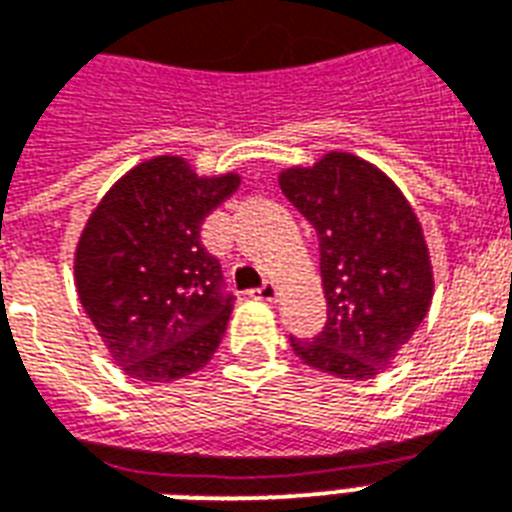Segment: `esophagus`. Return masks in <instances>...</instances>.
Returning <instances> with one entry per match:
<instances>
[{"instance_id":"esophagus-1","label":"esophagus","mask_w":512,"mask_h":512,"mask_svg":"<svg viewBox=\"0 0 512 512\" xmlns=\"http://www.w3.org/2000/svg\"><path fill=\"white\" fill-rule=\"evenodd\" d=\"M249 295L257 300H276L279 290H276V284L273 282H265V284H260V287H255V290H249Z\"/></svg>"}]
</instances>
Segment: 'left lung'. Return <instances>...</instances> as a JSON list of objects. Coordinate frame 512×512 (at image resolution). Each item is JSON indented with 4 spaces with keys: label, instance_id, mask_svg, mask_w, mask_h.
Listing matches in <instances>:
<instances>
[{
    "label": "left lung",
    "instance_id": "8db88e82",
    "mask_svg": "<svg viewBox=\"0 0 512 512\" xmlns=\"http://www.w3.org/2000/svg\"><path fill=\"white\" fill-rule=\"evenodd\" d=\"M279 185L317 230L327 300L322 333L290 335L292 351L327 376L373 378L429 311L432 265L419 220L384 171L349 152L282 171Z\"/></svg>",
    "mask_w": 512,
    "mask_h": 512
}]
</instances>
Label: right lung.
Wrapping results in <instances>:
<instances>
[{"instance_id":"obj_1","label":"right lung","mask_w":512,"mask_h":512,"mask_svg":"<svg viewBox=\"0 0 512 512\" xmlns=\"http://www.w3.org/2000/svg\"><path fill=\"white\" fill-rule=\"evenodd\" d=\"M239 174L198 177L182 158L139 163L85 225L74 282L85 314L128 376L166 384L201 370L220 346L236 295L201 225Z\"/></svg>"}]
</instances>
